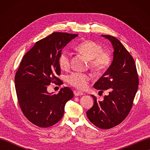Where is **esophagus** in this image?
I'll list each match as a JSON object with an SVG mask.
<instances>
[{"instance_id":"1","label":"esophagus","mask_w":150,"mask_h":150,"mask_svg":"<svg viewBox=\"0 0 150 150\" xmlns=\"http://www.w3.org/2000/svg\"><path fill=\"white\" fill-rule=\"evenodd\" d=\"M83 93L82 92H81V91H75V95L76 97L77 96H81V95H83Z\"/></svg>"}]
</instances>
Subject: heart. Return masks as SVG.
Masks as SVG:
<instances>
[{
  "label": "heart",
  "instance_id": "heart-1",
  "mask_svg": "<svg viewBox=\"0 0 150 150\" xmlns=\"http://www.w3.org/2000/svg\"><path fill=\"white\" fill-rule=\"evenodd\" d=\"M78 52L90 60V66L94 71L100 73L109 68L111 62L110 53L103 51L100 44L92 40L84 41L76 46ZM59 65L63 69L69 68L70 65L69 56L66 52H62L59 57ZM68 83L79 90H85L88 87L90 77L87 74L73 72L67 77Z\"/></svg>",
  "mask_w": 150,
  "mask_h": 150
}]
</instances>
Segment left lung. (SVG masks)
<instances>
[{
	"label": "left lung",
	"mask_w": 150,
	"mask_h": 150,
	"mask_svg": "<svg viewBox=\"0 0 150 150\" xmlns=\"http://www.w3.org/2000/svg\"><path fill=\"white\" fill-rule=\"evenodd\" d=\"M109 40L113 48V58L106 71L93 87L100 91L108 90L103 101L91 95L94 104L86 112L91 123L100 129L117 126L125 119L132 109L138 90L139 77L135 61L117 38L101 35Z\"/></svg>",
	"instance_id": "1"
}]
</instances>
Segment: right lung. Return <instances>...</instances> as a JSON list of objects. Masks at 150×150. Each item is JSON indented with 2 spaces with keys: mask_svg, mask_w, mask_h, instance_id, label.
Returning a JSON list of instances; mask_svg holds the SVG:
<instances>
[{
  "mask_svg": "<svg viewBox=\"0 0 150 150\" xmlns=\"http://www.w3.org/2000/svg\"><path fill=\"white\" fill-rule=\"evenodd\" d=\"M77 34L55 32L38 41L24 55L15 77V90L22 113L31 123L47 128L62 119L66 103L73 97L68 87L58 94L47 86L60 81L59 57L62 49Z\"/></svg>",
  "mask_w": 150,
  "mask_h": 150,
  "instance_id": "right-lung-1",
  "label": "right lung"
}]
</instances>
